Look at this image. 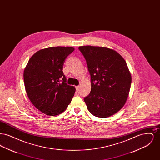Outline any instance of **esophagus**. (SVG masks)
<instances>
[{
	"instance_id": "obj_1",
	"label": "esophagus",
	"mask_w": 160,
	"mask_h": 160,
	"mask_svg": "<svg viewBox=\"0 0 160 160\" xmlns=\"http://www.w3.org/2000/svg\"><path fill=\"white\" fill-rule=\"evenodd\" d=\"M79 89H80V86H76V89L77 92L79 91Z\"/></svg>"
}]
</instances>
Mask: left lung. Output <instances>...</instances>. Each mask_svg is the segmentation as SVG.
Listing matches in <instances>:
<instances>
[{
  "mask_svg": "<svg viewBox=\"0 0 160 160\" xmlns=\"http://www.w3.org/2000/svg\"><path fill=\"white\" fill-rule=\"evenodd\" d=\"M91 76V91L84 98L88 110L95 116L107 118L124 106L131 76L122 56L106 47L81 46Z\"/></svg>",
  "mask_w": 160,
  "mask_h": 160,
  "instance_id": "left-lung-1",
  "label": "left lung"
}]
</instances>
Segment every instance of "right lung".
Here are the masks:
<instances>
[{
    "label": "right lung",
    "instance_id": "right-lung-1",
    "mask_svg": "<svg viewBox=\"0 0 160 160\" xmlns=\"http://www.w3.org/2000/svg\"><path fill=\"white\" fill-rule=\"evenodd\" d=\"M74 50L71 47H49L34 54L24 71V82L31 102L39 111L56 116L65 111L76 88L67 83L63 67Z\"/></svg>",
    "mask_w": 160,
    "mask_h": 160
}]
</instances>
